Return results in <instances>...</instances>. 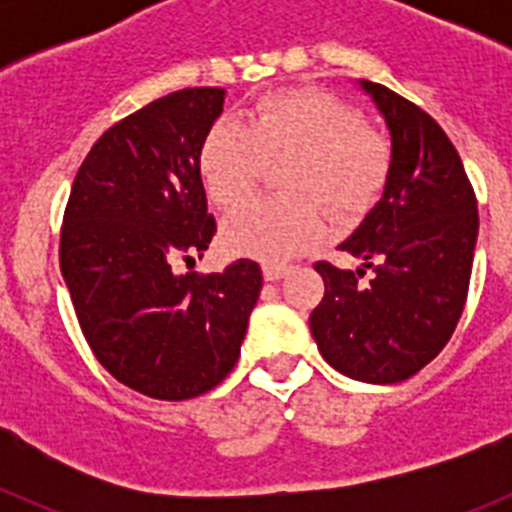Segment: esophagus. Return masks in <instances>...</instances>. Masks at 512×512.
I'll return each mask as SVG.
<instances>
[{"label": "esophagus", "instance_id": "esophagus-1", "mask_svg": "<svg viewBox=\"0 0 512 512\" xmlns=\"http://www.w3.org/2000/svg\"><path fill=\"white\" fill-rule=\"evenodd\" d=\"M289 269L287 266H279V264H264V279L266 282H279L282 277H287Z\"/></svg>", "mask_w": 512, "mask_h": 512}]
</instances>
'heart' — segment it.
<instances>
[{
	"mask_svg": "<svg viewBox=\"0 0 512 512\" xmlns=\"http://www.w3.org/2000/svg\"><path fill=\"white\" fill-rule=\"evenodd\" d=\"M289 161L282 189L235 212L225 225L230 251L266 264H287L328 235L323 207L364 210L390 171V146L361 115L320 89L269 94L246 125L217 120L200 148V174L217 207L238 210L259 187L266 164Z\"/></svg>",
	"mask_w": 512,
	"mask_h": 512,
	"instance_id": "obj_1",
	"label": "heart"
}]
</instances>
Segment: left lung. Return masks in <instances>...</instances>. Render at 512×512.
<instances>
[{
    "mask_svg": "<svg viewBox=\"0 0 512 512\" xmlns=\"http://www.w3.org/2000/svg\"><path fill=\"white\" fill-rule=\"evenodd\" d=\"M390 130L382 200L341 243L356 271L318 261L325 282L312 338L336 372L395 384L436 359L467 302L477 246V200L441 125L392 89L359 81ZM366 270L369 283H361Z\"/></svg>",
    "mask_w": 512,
    "mask_h": 512,
    "instance_id": "8db88e82",
    "label": "left lung"
}]
</instances>
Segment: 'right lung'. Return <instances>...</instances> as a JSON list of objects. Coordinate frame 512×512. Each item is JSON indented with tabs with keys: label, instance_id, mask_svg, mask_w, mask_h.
<instances>
[{
	"label": "right lung",
	"instance_id": "add662e5",
	"mask_svg": "<svg viewBox=\"0 0 512 512\" xmlns=\"http://www.w3.org/2000/svg\"><path fill=\"white\" fill-rule=\"evenodd\" d=\"M225 89L166 94L112 125L84 158L61 230V274L99 364L153 400H189L223 382L241 356L261 269L176 274L207 251L200 148Z\"/></svg>",
	"mask_w": 512,
	"mask_h": 512
}]
</instances>
